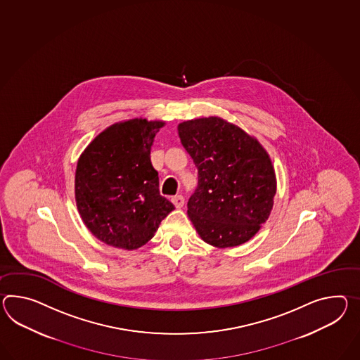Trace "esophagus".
Here are the masks:
<instances>
[{"label": "esophagus", "mask_w": 360, "mask_h": 360, "mask_svg": "<svg viewBox=\"0 0 360 360\" xmlns=\"http://www.w3.org/2000/svg\"><path fill=\"white\" fill-rule=\"evenodd\" d=\"M172 202L176 205V208H182L184 204V198L182 195H176L172 198Z\"/></svg>", "instance_id": "1"}]
</instances>
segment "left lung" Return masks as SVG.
<instances>
[{
	"label": "left lung",
	"instance_id": "1",
	"mask_svg": "<svg viewBox=\"0 0 360 360\" xmlns=\"http://www.w3.org/2000/svg\"><path fill=\"white\" fill-rule=\"evenodd\" d=\"M178 134L198 167L187 214L204 242L242 245L272 211L276 174L259 141L219 117L179 123Z\"/></svg>",
	"mask_w": 360,
	"mask_h": 360
}]
</instances>
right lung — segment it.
<instances>
[{
	"mask_svg": "<svg viewBox=\"0 0 360 360\" xmlns=\"http://www.w3.org/2000/svg\"><path fill=\"white\" fill-rule=\"evenodd\" d=\"M161 121L130 120L101 132L80 156L75 199L89 231L106 245L135 250L174 210L160 195L150 148Z\"/></svg>",
	"mask_w": 360,
	"mask_h": 360,
	"instance_id": "obj_1",
	"label": "right lung"
}]
</instances>
